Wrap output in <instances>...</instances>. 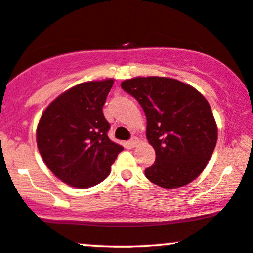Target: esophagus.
I'll return each instance as SVG.
<instances>
[{
    "instance_id": "esophagus-1",
    "label": "esophagus",
    "mask_w": 253,
    "mask_h": 253,
    "mask_svg": "<svg viewBox=\"0 0 253 253\" xmlns=\"http://www.w3.org/2000/svg\"><path fill=\"white\" fill-rule=\"evenodd\" d=\"M138 143H139V139L136 138V136H133V138L129 140L128 144H129L130 147H135L136 145H138Z\"/></svg>"
}]
</instances>
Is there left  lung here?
<instances>
[{
	"instance_id": "obj_1",
	"label": "left lung",
	"mask_w": 253,
	"mask_h": 253,
	"mask_svg": "<svg viewBox=\"0 0 253 253\" xmlns=\"http://www.w3.org/2000/svg\"><path fill=\"white\" fill-rule=\"evenodd\" d=\"M121 88L140 103L146 115V138L156 162L146 178L165 189L189 184L211 159L217 126L208 101L195 88L175 78L134 77Z\"/></svg>"
}]
</instances>
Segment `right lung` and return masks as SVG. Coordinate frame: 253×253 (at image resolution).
I'll list each match as a JSON object with an SVG mask.
<instances>
[{
	"mask_svg": "<svg viewBox=\"0 0 253 253\" xmlns=\"http://www.w3.org/2000/svg\"><path fill=\"white\" fill-rule=\"evenodd\" d=\"M114 80L75 85L43 110L37 145L47 168L70 187H94L107 178L124 147L107 135L109 123L102 108Z\"/></svg>",
	"mask_w": 253,
	"mask_h": 253,
	"instance_id": "add662e5",
	"label": "right lung"
}]
</instances>
